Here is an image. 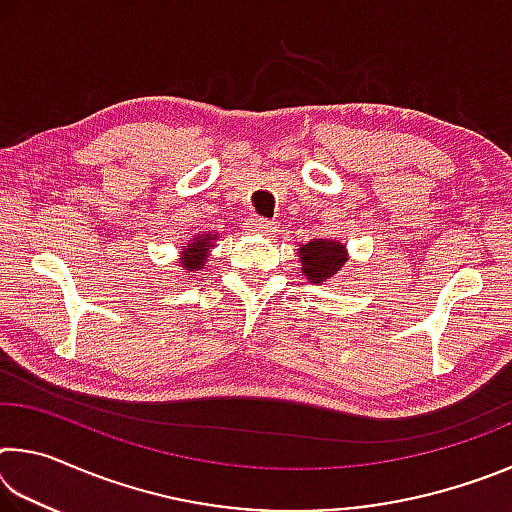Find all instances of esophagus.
<instances>
[{
	"mask_svg": "<svg viewBox=\"0 0 512 512\" xmlns=\"http://www.w3.org/2000/svg\"><path fill=\"white\" fill-rule=\"evenodd\" d=\"M248 228L250 232H257V235H271L275 223L268 221V219H259V216H255V219L248 221Z\"/></svg>",
	"mask_w": 512,
	"mask_h": 512,
	"instance_id": "1",
	"label": "esophagus"
}]
</instances>
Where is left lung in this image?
<instances>
[{
	"label": "left lung",
	"mask_w": 512,
	"mask_h": 512,
	"mask_svg": "<svg viewBox=\"0 0 512 512\" xmlns=\"http://www.w3.org/2000/svg\"><path fill=\"white\" fill-rule=\"evenodd\" d=\"M298 257L302 262V273L307 275L311 284H323L329 277L341 271L348 262L345 246L332 239H314L309 244L298 248Z\"/></svg>",
	"instance_id": "left-lung-1"
}]
</instances>
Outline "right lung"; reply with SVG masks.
Masks as SVG:
<instances>
[{"label": "right lung", "instance_id": "right-lung-1", "mask_svg": "<svg viewBox=\"0 0 512 512\" xmlns=\"http://www.w3.org/2000/svg\"><path fill=\"white\" fill-rule=\"evenodd\" d=\"M216 235H212V232H205V235H196L192 239V244H187L183 248V257H180V264H183V268L187 273L192 271H201V268L207 264V253H210V248L214 244Z\"/></svg>", "mask_w": 512, "mask_h": 512}]
</instances>
